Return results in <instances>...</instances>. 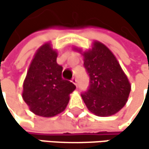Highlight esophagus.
Here are the masks:
<instances>
[{
	"label": "esophagus",
	"mask_w": 149,
	"mask_h": 149,
	"mask_svg": "<svg viewBox=\"0 0 149 149\" xmlns=\"http://www.w3.org/2000/svg\"><path fill=\"white\" fill-rule=\"evenodd\" d=\"M71 81H72V83H73L74 85H76V86H77V83H78V79H77V78H76V77H73V78L71 79Z\"/></svg>",
	"instance_id": "esophagus-1"
}]
</instances>
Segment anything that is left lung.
Instances as JSON below:
<instances>
[{
    "mask_svg": "<svg viewBox=\"0 0 149 149\" xmlns=\"http://www.w3.org/2000/svg\"><path fill=\"white\" fill-rule=\"evenodd\" d=\"M89 87L81 94L88 109L97 116H110L125 105L130 84L113 53L104 45L94 42L83 54Z\"/></svg>",
    "mask_w": 149,
    "mask_h": 149,
    "instance_id": "obj_1",
    "label": "left lung"
}]
</instances>
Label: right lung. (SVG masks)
I'll return each instance as SVG.
<instances>
[{"instance_id": "right-lung-1", "label": "right lung", "mask_w": 149, "mask_h": 149, "mask_svg": "<svg viewBox=\"0 0 149 149\" xmlns=\"http://www.w3.org/2000/svg\"><path fill=\"white\" fill-rule=\"evenodd\" d=\"M57 53L50 44L40 47L27 70L22 97L30 110L39 116L53 117L64 111L70 94L76 88L63 79L62 66L56 61Z\"/></svg>"}]
</instances>
